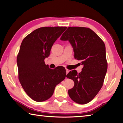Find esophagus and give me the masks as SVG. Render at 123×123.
<instances>
[{"label": "esophagus", "mask_w": 123, "mask_h": 123, "mask_svg": "<svg viewBox=\"0 0 123 123\" xmlns=\"http://www.w3.org/2000/svg\"><path fill=\"white\" fill-rule=\"evenodd\" d=\"M66 74H68V72H69V69H66Z\"/></svg>", "instance_id": "obj_1"}]
</instances>
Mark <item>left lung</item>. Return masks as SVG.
<instances>
[{"mask_svg":"<svg viewBox=\"0 0 123 123\" xmlns=\"http://www.w3.org/2000/svg\"><path fill=\"white\" fill-rule=\"evenodd\" d=\"M61 40L69 42L75 59L83 65L81 72L73 70L66 75L74 82L69 96L80 105L89 103L101 89L107 71L105 43L92 29L80 27H68Z\"/></svg>","mask_w":123,"mask_h":123,"instance_id":"1","label":"left lung"}]
</instances>
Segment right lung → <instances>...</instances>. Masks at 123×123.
Instances as JSON below:
<instances>
[{"mask_svg": "<svg viewBox=\"0 0 123 123\" xmlns=\"http://www.w3.org/2000/svg\"><path fill=\"white\" fill-rule=\"evenodd\" d=\"M66 27H44L23 40L17 55L18 78L23 89L31 99L43 102L50 98L56 86L66 77L64 67L50 69L44 59Z\"/></svg>", "mask_w": 123, "mask_h": 123, "instance_id": "right-lung-1", "label": "right lung"}]
</instances>
